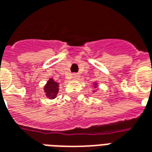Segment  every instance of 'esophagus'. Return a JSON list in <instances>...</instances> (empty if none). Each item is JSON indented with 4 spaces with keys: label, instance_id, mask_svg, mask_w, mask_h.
<instances>
[{
    "label": "esophagus",
    "instance_id": "esophagus-1",
    "mask_svg": "<svg viewBox=\"0 0 152 152\" xmlns=\"http://www.w3.org/2000/svg\"><path fill=\"white\" fill-rule=\"evenodd\" d=\"M79 78H80L79 74H77V73H74V74H72V79L73 80H79Z\"/></svg>",
    "mask_w": 152,
    "mask_h": 152
}]
</instances>
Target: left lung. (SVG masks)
Listing matches in <instances>:
<instances>
[{"mask_svg": "<svg viewBox=\"0 0 152 152\" xmlns=\"http://www.w3.org/2000/svg\"><path fill=\"white\" fill-rule=\"evenodd\" d=\"M97 87V83H95V86H94V88H96Z\"/></svg>", "mask_w": 152, "mask_h": 152, "instance_id": "obj_1", "label": "left lung"}]
</instances>
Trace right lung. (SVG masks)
Returning <instances> with one entry per match:
<instances>
[{
    "label": "right lung",
    "mask_w": 152,
    "mask_h": 152,
    "mask_svg": "<svg viewBox=\"0 0 152 152\" xmlns=\"http://www.w3.org/2000/svg\"><path fill=\"white\" fill-rule=\"evenodd\" d=\"M44 90L47 98L50 99H55L58 93V83L50 78L44 87Z\"/></svg>",
    "instance_id": "obj_1"
}]
</instances>
